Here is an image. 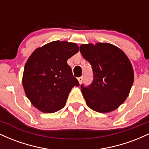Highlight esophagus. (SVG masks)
<instances>
[{"label":"esophagus","instance_id":"34e87169","mask_svg":"<svg viewBox=\"0 0 149 149\" xmlns=\"http://www.w3.org/2000/svg\"><path fill=\"white\" fill-rule=\"evenodd\" d=\"M83 76L79 77V78H78V82H79L80 84H81L82 82H83Z\"/></svg>","mask_w":149,"mask_h":149}]
</instances>
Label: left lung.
<instances>
[{"label": "left lung", "instance_id": "obj_1", "mask_svg": "<svg viewBox=\"0 0 149 149\" xmlns=\"http://www.w3.org/2000/svg\"><path fill=\"white\" fill-rule=\"evenodd\" d=\"M82 56L92 65L93 81L81 92L88 107L99 113L116 110L125 101L134 82L132 66L119 47L107 43L82 44Z\"/></svg>", "mask_w": 149, "mask_h": 149}]
</instances>
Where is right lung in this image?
I'll list each match as a JSON object with an SVG mask.
<instances>
[{
    "label": "right lung",
    "mask_w": 149,
    "mask_h": 149,
    "mask_svg": "<svg viewBox=\"0 0 149 149\" xmlns=\"http://www.w3.org/2000/svg\"><path fill=\"white\" fill-rule=\"evenodd\" d=\"M79 51L78 45L52 41L33 51L26 63L22 85L27 98L40 111H58L66 105L69 92L79 86L67 60Z\"/></svg>",
    "instance_id": "right-lung-1"
}]
</instances>
